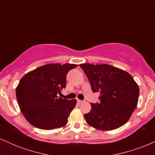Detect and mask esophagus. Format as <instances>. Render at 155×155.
<instances>
[{
  "label": "esophagus",
  "mask_w": 155,
  "mask_h": 155,
  "mask_svg": "<svg viewBox=\"0 0 155 155\" xmlns=\"http://www.w3.org/2000/svg\"><path fill=\"white\" fill-rule=\"evenodd\" d=\"M83 102H84L83 101H81V100H79V99H77V103H78V104H82Z\"/></svg>",
  "instance_id": "obj_1"
}]
</instances>
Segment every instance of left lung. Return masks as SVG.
Here are the masks:
<instances>
[{"mask_svg": "<svg viewBox=\"0 0 155 155\" xmlns=\"http://www.w3.org/2000/svg\"><path fill=\"white\" fill-rule=\"evenodd\" d=\"M91 85L99 92V103H91V111L84 114L92 127L102 130L120 127L128 121L138 104L139 88L127 72L107 64L79 65Z\"/></svg>", "mask_w": 155, "mask_h": 155, "instance_id": "8db88e82", "label": "left lung"}]
</instances>
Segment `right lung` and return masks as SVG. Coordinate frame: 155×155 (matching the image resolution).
<instances>
[{"mask_svg": "<svg viewBox=\"0 0 155 155\" xmlns=\"http://www.w3.org/2000/svg\"><path fill=\"white\" fill-rule=\"evenodd\" d=\"M74 64H47L26 74L16 89L21 111L32 125L42 130L63 127L76 106V100L58 97L66 87L69 71Z\"/></svg>", "mask_w": 155, "mask_h": 155, "instance_id": "obj_1", "label": "right lung"}]
</instances>
